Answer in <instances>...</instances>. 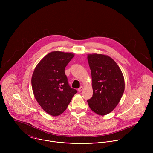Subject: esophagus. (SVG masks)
I'll use <instances>...</instances> for the list:
<instances>
[{
    "mask_svg": "<svg viewBox=\"0 0 153 153\" xmlns=\"http://www.w3.org/2000/svg\"><path fill=\"white\" fill-rule=\"evenodd\" d=\"M83 90V86H80V88L78 89V91H79V92H81Z\"/></svg>",
    "mask_w": 153,
    "mask_h": 153,
    "instance_id": "34e87169",
    "label": "esophagus"
}]
</instances>
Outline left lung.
<instances>
[{
	"label": "left lung",
	"mask_w": 153,
	"mask_h": 153,
	"mask_svg": "<svg viewBox=\"0 0 153 153\" xmlns=\"http://www.w3.org/2000/svg\"><path fill=\"white\" fill-rule=\"evenodd\" d=\"M91 72L93 94L87 100L91 110L99 115L111 112L119 103L125 90L124 77L115 61L106 55L88 56Z\"/></svg>",
	"instance_id": "obj_1"
}]
</instances>
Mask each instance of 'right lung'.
Segmentation results:
<instances>
[{
	"label": "right lung",
	"mask_w": 153,
	"mask_h": 153,
	"mask_svg": "<svg viewBox=\"0 0 153 153\" xmlns=\"http://www.w3.org/2000/svg\"><path fill=\"white\" fill-rule=\"evenodd\" d=\"M74 57L70 53L53 51L37 64L31 78L34 97L48 114L57 116L67 108L77 91L70 86L65 68Z\"/></svg>",
	"instance_id": "right-lung-1"
}]
</instances>
